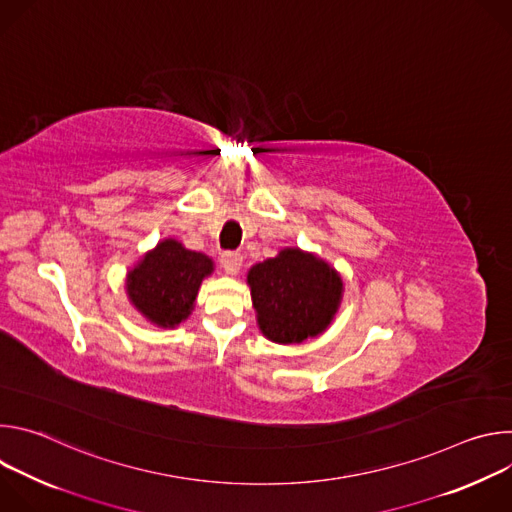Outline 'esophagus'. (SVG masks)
Instances as JSON below:
<instances>
[{"label":"esophagus","instance_id":"1","mask_svg":"<svg viewBox=\"0 0 512 512\" xmlns=\"http://www.w3.org/2000/svg\"><path fill=\"white\" fill-rule=\"evenodd\" d=\"M221 265H223L227 275H237L243 267V257L239 253H223Z\"/></svg>","mask_w":512,"mask_h":512}]
</instances>
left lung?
I'll use <instances>...</instances> for the list:
<instances>
[{"label": "left lung", "mask_w": 512, "mask_h": 512, "mask_svg": "<svg viewBox=\"0 0 512 512\" xmlns=\"http://www.w3.org/2000/svg\"><path fill=\"white\" fill-rule=\"evenodd\" d=\"M261 334L275 344H300L332 324L344 294L342 275L316 253L285 247L247 273Z\"/></svg>", "instance_id": "left-lung-1"}]
</instances>
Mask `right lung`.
I'll return each instance as SVG.
<instances>
[{
  "instance_id": "right-lung-1",
  "label": "right lung",
  "mask_w": 512,
  "mask_h": 512,
  "mask_svg": "<svg viewBox=\"0 0 512 512\" xmlns=\"http://www.w3.org/2000/svg\"><path fill=\"white\" fill-rule=\"evenodd\" d=\"M214 271V261L168 237L143 253L127 271L129 304L158 328L180 326L192 314L198 289Z\"/></svg>"
}]
</instances>
